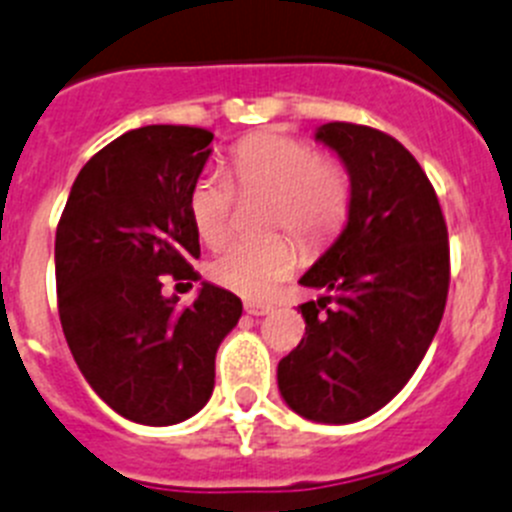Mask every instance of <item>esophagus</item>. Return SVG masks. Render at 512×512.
<instances>
[{
  "label": "esophagus",
  "instance_id": "1",
  "mask_svg": "<svg viewBox=\"0 0 512 512\" xmlns=\"http://www.w3.org/2000/svg\"><path fill=\"white\" fill-rule=\"evenodd\" d=\"M245 310L250 315H255V318H260V315H267L272 313V305H265V303H245Z\"/></svg>",
  "mask_w": 512,
  "mask_h": 512
}]
</instances>
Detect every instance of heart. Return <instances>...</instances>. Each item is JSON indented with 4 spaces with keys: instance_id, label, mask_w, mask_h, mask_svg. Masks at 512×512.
Listing matches in <instances>:
<instances>
[{
    "instance_id": "heart-1",
    "label": "heart",
    "mask_w": 512,
    "mask_h": 512,
    "mask_svg": "<svg viewBox=\"0 0 512 512\" xmlns=\"http://www.w3.org/2000/svg\"><path fill=\"white\" fill-rule=\"evenodd\" d=\"M234 189L270 194L267 227H288L303 245H321L338 232L348 212V179L336 164L300 138L257 133L229 154ZM234 191L222 174L197 176L186 197L189 219L207 245H219L229 232ZM298 250L285 234L262 240H234L209 262L214 283L242 298L260 300L290 278Z\"/></svg>"
}]
</instances>
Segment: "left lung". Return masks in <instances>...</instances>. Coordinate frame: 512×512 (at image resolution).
Returning a JSON list of instances; mask_svg holds the SVG:
<instances>
[{
  "mask_svg": "<svg viewBox=\"0 0 512 512\" xmlns=\"http://www.w3.org/2000/svg\"><path fill=\"white\" fill-rule=\"evenodd\" d=\"M313 136L346 169L348 219L300 278L323 295L300 305L305 336L278 364V389L310 422L351 424L422 364L447 303L450 245L427 174L396 138L338 121Z\"/></svg>",
  "mask_w": 512,
  "mask_h": 512,
  "instance_id": "1",
  "label": "left lung"
}]
</instances>
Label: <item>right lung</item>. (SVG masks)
Here are the masks:
<instances>
[{"mask_svg": "<svg viewBox=\"0 0 512 512\" xmlns=\"http://www.w3.org/2000/svg\"><path fill=\"white\" fill-rule=\"evenodd\" d=\"M214 133L143 126L80 169L55 234L57 310L90 389L146 427L194 417L212 396L219 343L242 300L202 283L189 308L161 275L197 280L199 234L186 197L212 156Z\"/></svg>", "mask_w": 512, "mask_h": 512, "instance_id": "obj_1", "label": "right lung"}]
</instances>
